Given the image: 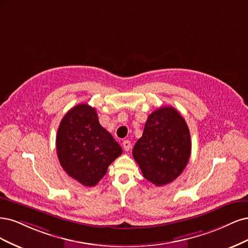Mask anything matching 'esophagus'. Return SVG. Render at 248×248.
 Segmentation results:
<instances>
[{"label":"esophagus","mask_w":248,"mask_h":248,"mask_svg":"<svg viewBox=\"0 0 248 248\" xmlns=\"http://www.w3.org/2000/svg\"><path fill=\"white\" fill-rule=\"evenodd\" d=\"M123 146H124V149L125 151H129L130 148H131V142H130L129 140H124V141L123 142Z\"/></svg>","instance_id":"34e87169"}]
</instances>
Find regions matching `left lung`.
Listing matches in <instances>:
<instances>
[{
	"instance_id": "8db88e82",
	"label": "left lung",
	"mask_w": 248,
	"mask_h": 248,
	"mask_svg": "<svg viewBox=\"0 0 248 248\" xmlns=\"http://www.w3.org/2000/svg\"><path fill=\"white\" fill-rule=\"evenodd\" d=\"M188 126L173 107H161L151 113L142 137L133 148V156L143 176L156 186L176 179L190 156Z\"/></svg>"
}]
</instances>
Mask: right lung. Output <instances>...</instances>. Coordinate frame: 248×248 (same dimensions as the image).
<instances>
[{"instance_id": "obj_1", "label": "right lung", "mask_w": 248, "mask_h": 248, "mask_svg": "<svg viewBox=\"0 0 248 248\" xmlns=\"http://www.w3.org/2000/svg\"><path fill=\"white\" fill-rule=\"evenodd\" d=\"M57 153L62 169L84 186H94L123 148L100 124L95 109L78 104L62 117L57 134Z\"/></svg>"}]
</instances>
